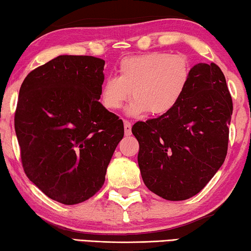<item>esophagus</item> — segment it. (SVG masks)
Instances as JSON below:
<instances>
[{
	"mask_svg": "<svg viewBox=\"0 0 251 251\" xmlns=\"http://www.w3.org/2000/svg\"><path fill=\"white\" fill-rule=\"evenodd\" d=\"M123 125H125V133H126V136L131 135V123H130L129 121H125V122H123Z\"/></svg>",
	"mask_w": 251,
	"mask_h": 251,
	"instance_id": "1",
	"label": "esophagus"
}]
</instances>
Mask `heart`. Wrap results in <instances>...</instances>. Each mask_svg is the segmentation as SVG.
<instances>
[{"instance_id": "b5f03b06", "label": "heart", "mask_w": 251, "mask_h": 251, "mask_svg": "<svg viewBox=\"0 0 251 251\" xmlns=\"http://www.w3.org/2000/svg\"><path fill=\"white\" fill-rule=\"evenodd\" d=\"M190 78V61L183 54L150 52L128 57L119 65V76L104 81L100 101L108 111H116L131 91L130 115H166L183 98Z\"/></svg>"}]
</instances>
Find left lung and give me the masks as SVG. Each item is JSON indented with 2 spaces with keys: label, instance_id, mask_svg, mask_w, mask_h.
Segmentation results:
<instances>
[{
  "label": "left lung",
  "instance_id": "obj_1",
  "mask_svg": "<svg viewBox=\"0 0 251 251\" xmlns=\"http://www.w3.org/2000/svg\"><path fill=\"white\" fill-rule=\"evenodd\" d=\"M232 112L221 68L215 63L192 67L186 91L173 111L132 126L147 188L170 201L198 194L224 163Z\"/></svg>",
  "mask_w": 251,
  "mask_h": 251
}]
</instances>
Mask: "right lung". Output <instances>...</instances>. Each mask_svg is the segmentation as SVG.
Returning <instances> with one entry per match:
<instances>
[{"label": "right lung", "instance_id": "right-lung-1", "mask_svg": "<svg viewBox=\"0 0 251 251\" xmlns=\"http://www.w3.org/2000/svg\"><path fill=\"white\" fill-rule=\"evenodd\" d=\"M104 65L92 56H59L20 87L15 130L24 171L60 203H81L100 190L125 135L122 120L99 102Z\"/></svg>", "mask_w": 251, "mask_h": 251}]
</instances>
